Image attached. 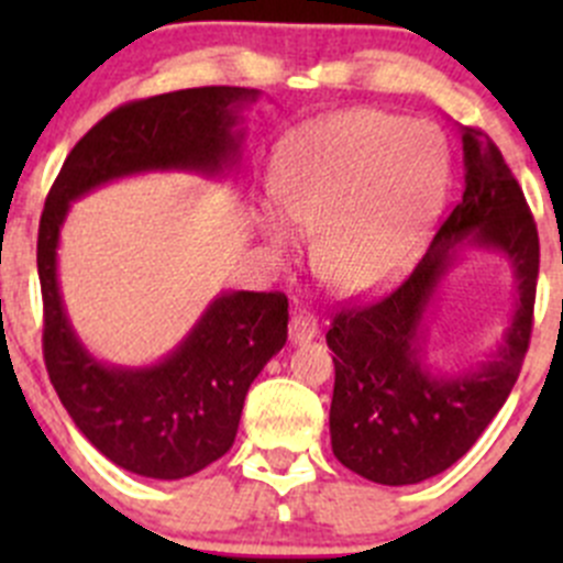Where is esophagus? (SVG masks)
Returning a JSON list of instances; mask_svg holds the SVG:
<instances>
[{"instance_id": "1", "label": "esophagus", "mask_w": 563, "mask_h": 563, "mask_svg": "<svg viewBox=\"0 0 563 563\" xmlns=\"http://www.w3.org/2000/svg\"><path fill=\"white\" fill-rule=\"evenodd\" d=\"M318 334V318L305 310H294L291 321H288V338L291 343H308Z\"/></svg>"}]
</instances>
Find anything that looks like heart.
Masks as SVG:
<instances>
[{"label":"heart","mask_w":563,"mask_h":563,"mask_svg":"<svg viewBox=\"0 0 563 563\" xmlns=\"http://www.w3.org/2000/svg\"><path fill=\"white\" fill-rule=\"evenodd\" d=\"M446 190V150L424 124L354 108L297 130L275 172L277 209L261 207L266 242L318 234L316 272L343 294L384 286L422 245Z\"/></svg>","instance_id":"heart-1"}]
</instances>
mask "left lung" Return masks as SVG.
<instances>
[{
	"instance_id": "1",
	"label": "left lung",
	"mask_w": 563,
	"mask_h": 563,
	"mask_svg": "<svg viewBox=\"0 0 563 563\" xmlns=\"http://www.w3.org/2000/svg\"><path fill=\"white\" fill-rule=\"evenodd\" d=\"M463 198L435 231L408 280L387 297L334 313L329 408L332 452L378 485H417L457 463L493 422L523 367L533 327L539 234L523 190L498 146L463 128ZM460 244L501 249L519 277V310L497 356L476 372L430 374L421 316Z\"/></svg>"
}]
</instances>
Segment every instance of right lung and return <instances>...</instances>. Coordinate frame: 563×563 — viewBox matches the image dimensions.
Masks as SVG:
<instances>
[{"mask_svg": "<svg viewBox=\"0 0 563 563\" xmlns=\"http://www.w3.org/2000/svg\"><path fill=\"white\" fill-rule=\"evenodd\" d=\"M245 87H198L133 100L106 113L70 150L45 198L37 231L43 360L51 384L95 450L150 479L198 474L231 450L253 378L286 345L280 291H225L152 367L95 360L67 321L56 280L59 229L70 201L144 172L223 174L236 166Z\"/></svg>", "mask_w": 563, "mask_h": 563, "instance_id": "right-lung-1", "label": "right lung"}]
</instances>
